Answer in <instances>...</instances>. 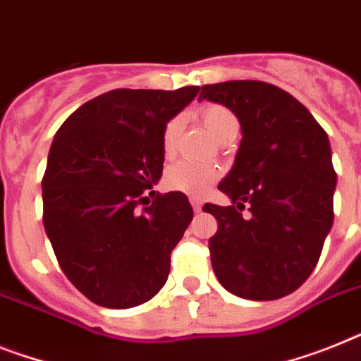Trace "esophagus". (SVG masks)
I'll use <instances>...</instances> for the list:
<instances>
[{
	"instance_id": "esophagus-1",
	"label": "esophagus",
	"mask_w": 361,
	"mask_h": 361,
	"mask_svg": "<svg viewBox=\"0 0 361 361\" xmlns=\"http://www.w3.org/2000/svg\"><path fill=\"white\" fill-rule=\"evenodd\" d=\"M190 202H192V207H193V210H195V212H201V199H197V197H190Z\"/></svg>"
}]
</instances>
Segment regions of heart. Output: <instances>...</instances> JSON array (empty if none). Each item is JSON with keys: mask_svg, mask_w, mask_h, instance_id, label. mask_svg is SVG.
Instances as JSON below:
<instances>
[{"mask_svg": "<svg viewBox=\"0 0 361 361\" xmlns=\"http://www.w3.org/2000/svg\"><path fill=\"white\" fill-rule=\"evenodd\" d=\"M199 118H201L204 129L210 133L216 142H225L231 134H238L240 123H238L236 114L231 109L217 103L204 105L199 110ZM178 134H180V118L169 120L164 127L162 133V151L166 157H173L177 151ZM219 173L216 168L210 166H197L192 162H177L169 166L164 173V186L173 192H183L188 195H202L208 188L212 186L217 180Z\"/></svg>", "mask_w": 361, "mask_h": 361, "instance_id": "obj_1", "label": "heart"}]
</instances>
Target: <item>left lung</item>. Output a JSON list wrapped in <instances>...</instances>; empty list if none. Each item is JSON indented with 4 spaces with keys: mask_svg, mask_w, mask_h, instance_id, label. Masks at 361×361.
<instances>
[{
    "mask_svg": "<svg viewBox=\"0 0 361 361\" xmlns=\"http://www.w3.org/2000/svg\"><path fill=\"white\" fill-rule=\"evenodd\" d=\"M201 97L231 109L243 134L236 162L217 186L232 207H202L217 219L208 240L214 273L238 297L281 299L317 266L334 221L329 136L302 103L269 82L204 85ZM245 206L249 218L240 216Z\"/></svg>",
    "mask_w": 361,
    "mask_h": 361,
    "instance_id": "obj_1",
    "label": "left lung"
}]
</instances>
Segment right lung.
<instances>
[{
    "label": "right lung",
    "instance_id": "1",
    "mask_svg": "<svg viewBox=\"0 0 361 361\" xmlns=\"http://www.w3.org/2000/svg\"><path fill=\"white\" fill-rule=\"evenodd\" d=\"M197 92L110 90L56 130L42 219L68 281L95 305L133 308L168 281L193 210L184 193L153 184L162 177L164 127Z\"/></svg>",
    "mask_w": 361,
    "mask_h": 361
}]
</instances>
